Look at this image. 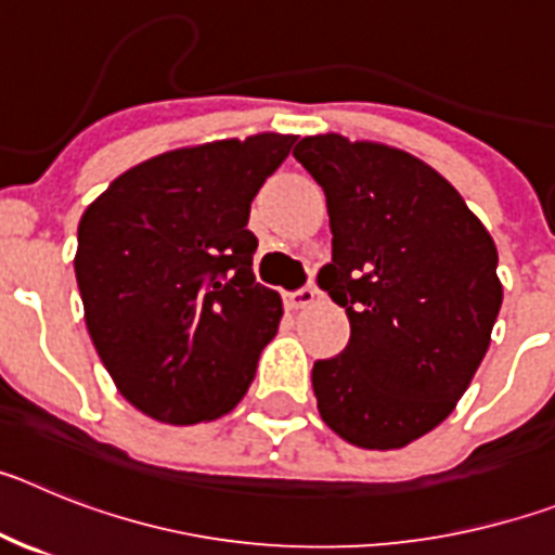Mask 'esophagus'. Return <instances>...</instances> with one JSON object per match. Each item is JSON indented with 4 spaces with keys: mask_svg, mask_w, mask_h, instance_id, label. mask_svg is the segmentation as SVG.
<instances>
[{
    "mask_svg": "<svg viewBox=\"0 0 555 555\" xmlns=\"http://www.w3.org/2000/svg\"><path fill=\"white\" fill-rule=\"evenodd\" d=\"M286 302L292 311H306V308H311L313 302H317V292H313L311 286H306V288H300V292L288 294Z\"/></svg>",
    "mask_w": 555,
    "mask_h": 555,
    "instance_id": "34e87169",
    "label": "esophagus"
}]
</instances>
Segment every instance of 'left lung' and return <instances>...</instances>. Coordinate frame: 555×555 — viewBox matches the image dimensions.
Instances as JSON below:
<instances>
[{
    "mask_svg": "<svg viewBox=\"0 0 555 555\" xmlns=\"http://www.w3.org/2000/svg\"><path fill=\"white\" fill-rule=\"evenodd\" d=\"M327 197L320 286L350 345L311 372L322 423L364 450H400L444 423L473 384L503 306L498 247L459 191L411 152L338 132L294 146Z\"/></svg>",
    "mask_w": 555,
    "mask_h": 555,
    "instance_id": "obj_1",
    "label": "left lung"
}]
</instances>
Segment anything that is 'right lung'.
Segmentation results:
<instances>
[{
    "instance_id": "add662e5",
    "label": "right lung",
    "mask_w": 555,
    "mask_h": 555,
    "mask_svg": "<svg viewBox=\"0 0 555 555\" xmlns=\"http://www.w3.org/2000/svg\"><path fill=\"white\" fill-rule=\"evenodd\" d=\"M297 135L180 146L132 166L88 205L75 274L86 327L127 403L166 425L242 403L283 317L255 283L249 203Z\"/></svg>"
}]
</instances>
